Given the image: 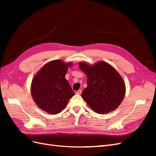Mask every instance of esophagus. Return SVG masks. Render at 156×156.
Here are the masks:
<instances>
[{"label": "esophagus", "mask_w": 156, "mask_h": 156, "mask_svg": "<svg viewBox=\"0 0 156 156\" xmlns=\"http://www.w3.org/2000/svg\"><path fill=\"white\" fill-rule=\"evenodd\" d=\"M81 93H82V90L81 89H79V90H77L76 92V94H81Z\"/></svg>", "instance_id": "34e87169"}]
</instances>
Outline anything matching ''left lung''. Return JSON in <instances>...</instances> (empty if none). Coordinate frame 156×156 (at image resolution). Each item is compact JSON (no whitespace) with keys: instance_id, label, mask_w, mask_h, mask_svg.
I'll return each mask as SVG.
<instances>
[{"instance_id":"8db88e82","label":"left lung","mask_w":156,"mask_h":156,"mask_svg":"<svg viewBox=\"0 0 156 156\" xmlns=\"http://www.w3.org/2000/svg\"><path fill=\"white\" fill-rule=\"evenodd\" d=\"M79 67L87 76V87L81 97L99 114L114 111L120 105L126 93L124 80L116 70L105 62L95 65L80 62Z\"/></svg>"}]
</instances>
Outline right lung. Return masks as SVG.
<instances>
[{"instance_id": "add662e5", "label": "right lung", "mask_w": 156, "mask_h": 156, "mask_svg": "<svg viewBox=\"0 0 156 156\" xmlns=\"http://www.w3.org/2000/svg\"><path fill=\"white\" fill-rule=\"evenodd\" d=\"M68 66L55 60L45 64L32 81L31 93L34 102L42 110L51 115L58 114L66 106L74 92L65 78Z\"/></svg>"}]
</instances>
